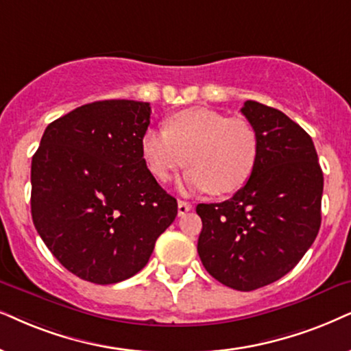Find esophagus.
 Instances as JSON below:
<instances>
[{"instance_id":"esophagus-1","label":"esophagus","mask_w":351,"mask_h":351,"mask_svg":"<svg viewBox=\"0 0 351 351\" xmlns=\"http://www.w3.org/2000/svg\"><path fill=\"white\" fill-rule=\"evenodd\" d=\"M191 208H193V206H191L189 202L186 201H178V215H184L186 212H189Z\"/></svg>"}]
</instances>
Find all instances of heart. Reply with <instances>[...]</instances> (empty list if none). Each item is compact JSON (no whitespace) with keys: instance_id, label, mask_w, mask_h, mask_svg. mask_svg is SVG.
Masks as SVG:
<instances>
[{"instance_id":"heart-1","label":"heart","mask_w":351,"mask_h":351,"mask_svg":"<svg viewBox=\"0 0 351 351\" xmlns=\"http://www.w3.org/2000/svg\"><path fill=\"white\" fill-rule=\"evenodd\" d=\"M141 155L162 183L186 163L189 170L181 188L221 196L243 188L251 178L259 157V136L246 118H227L196 106L168 117L163 131H145Z\"/></svg>"}]
</instances>
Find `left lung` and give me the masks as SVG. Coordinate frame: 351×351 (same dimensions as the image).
Returning a JSON list of instances; mask_svg holds the SVG:
<instances>
[{
  "label": "left lung",
  "mask_w": 351,
  "mask_h": 351,
  "mask_svg": "<svg viewBox=\"0 0 351 351\" xmlns=\"http://www.w3.org/2000/svg\"><path fill=\"white\" fill-rule=\"evenodd\" d=\"M241 113L259 136L256 168L232 199L196 207L197 252L215 280L251 291L282 278L311 247L324 176L311 136L293 119L254 100Z\"/></svg>",
  "instance_id": "left-lung-1"
}]
</instances>
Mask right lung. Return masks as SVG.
<instances>
[{
    "mask_svg": "<svg viewBox=\"0 0 351 351\" xmlns=\"http://www.w3.org/2000/svg\"><path fill=\"white\" fill-rule=\"evenodd\" d=\"M149 124L147 101H94L48 124L32 157L35 228L82 280L136 275L178 214L141 155Z\"/></svg>",
    "mask_w": 351,
    "mask_h": 351,
    "instance_id": "obj_1",
    "label": "right lung"
}]
</instances>
